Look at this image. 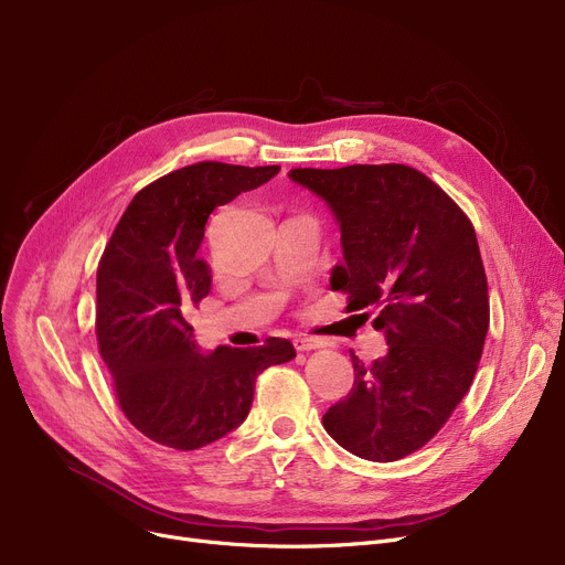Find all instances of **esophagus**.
<instances>
[{
	"instance_id": "obj_1",
	"label": "esophagus",
	"mask_w": 565,
	"mask_h": 565,
	"mask_svg": "<svg viewBox=\"0 0 565 565\" xmlns=\"http://www.w3.org/2000/svg\"><path fill=\"white\" fill-rule=\"evenodd\" d=\"M292 345H295V350H300V352H309V350H316V348H324L328 343L324 341H320V339H309V337H298L292 341Z\"/></svg>"
}]
</instances>
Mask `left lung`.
<instances>
[{
  "mask_svg": "<svg viewBox=\"0 0 565 565\" xmlns=\"http://www.w3.org/2000/svg\"><path fill=\"white\" fill-rule=\"evenodd\" d=\"M288 178L328 203L343 247L332 288L348 292L350 311L377 309L373 328L390 345L371 366L350 352L354 384L322 426L364 460H401L447 424L477 375L490 324L477 233L447 192L405 164Z\"/></svg>",
  "mask_w": 565,
  "mask_h": 565,
  "instance_id": "obj_1",
  "label": "left lung"
}]
</instances>
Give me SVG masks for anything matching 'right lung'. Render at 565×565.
<instances>
[{
  "label": "right lung",
  "instance_id": "right-lung-1",
  "mask_svg": "<svg viewBox=\"0 0 565 565\" xmlns=\"http://www.w3.org/2000/svg\"><path fill=\"white\" fill-rule=\"evenodd\" d=\"M281 167L196 162L143 188L116 224L96 277V334L128 422L164 447L194 451L241 426L267 366L295 358L288 339L201 352L188 316L211 292L199 256L207 215Z\"/></svg>",
  "mask_w": 565,
  "mask_h": 565
}]
</instances>
